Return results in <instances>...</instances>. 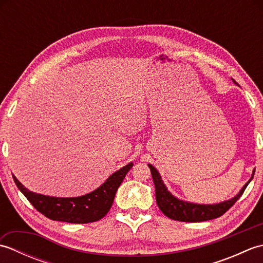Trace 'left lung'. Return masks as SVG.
<instances>
[{"label":"left lung","mask_w":263,"mask_h":263,"mask_svg":"<svg viewBox=\"0 0 263 263\" xmlns=\"http://www.w3.org/2000/svg\"><path fill=\"white\" fill-rule=\"evenodd\" d=\"M235 82V80L233 79ZM236 83V82H235ZM150 172H152L153 180L156 189V201L159 209L165 216L173 220L178 221H185V222H197V221H205L211 220L215 218L220 217L225 214V212L231 208V206L236 202V201L241 198L244 190L247 189L249 183L252 181L255 170H253L252 176L247 182V184L241 189L235 197L226 200L224 202L215 203V204H199L193 202H187V201H183L174 197L164 184L159 172L155 168L152 164H148Z\"/></svg>","instance_id":"1"}]
</instances>
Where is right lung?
I'll return each mask as SVG.
<instances>
[{
    "mask_svg": "<svg viewBox=\"0 0 263 263\" xmlns=\"http://www.w3.org/2000/svg\"><path fill=\"white\" fill-rule=\"evenodd\" d=\"M132 166L133 164L130 163L122 167L92 192L76 198H55L31 192L14 175L13 180L29 202L49 219L71 224H88L102 219L109 211L117 189Z\"/></svg>",
    "mask_w": 263,
    "mask_h": 263,
    "instance_id": "add662e5",
    "label": "right lung"
}]
</instances>
